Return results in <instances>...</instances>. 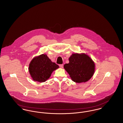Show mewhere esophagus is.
Segmentation results:
<instances>
[{"instance_id":"esophagus-1","label":"esophagus","mask_w":123,"mask_h":123,"mask_svg":"<svg viewBox=\"0 0 123 123\" xmlns=\"http://www.w3.org/2000/svg\"><path fill=\"white\" fill-rule=\"evenodd\" d=\"M59 66H60V67H61V68H63V66H64V65L63 64H61V65H59Z\"/></svg>"}]
</instances>
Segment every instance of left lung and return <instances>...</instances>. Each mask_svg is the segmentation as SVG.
<instances>
[{"mask_svg":"<svg viewBox=\"0 0 123 123\" xmlns=\"http://www.w3.org/2000/svg\"><path fill=\"white\" fill-rule=\"evenodd\" d=\"M69 63L65 64L64 67L75 82H86L93 75L95 63L86 54H73L69 57Z\"/></svg>","mask_w":123,"mask_h":123,"instance_id":"obj_1","label":"left lung"}]
</instances>
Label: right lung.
<instances>
[{"label":"right lung","mask_w":123,"mask_h":123,"mask_svg":"<svg viewBox=\"0 0 123 123\" xmlns=\"http://www.w3.org/2000/svg\"><path fill=\"white\" fill-rule=\"evenodd\" d=\"M59 66L52 62L46 54L34 57L29 65V72L34 81L43 82L50 77Z\"/></svg>","instance_id":"1"}]
</instances>
